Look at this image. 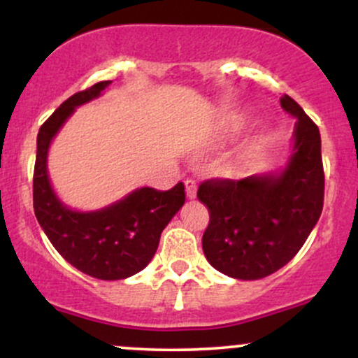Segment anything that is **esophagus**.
I'll list each match as a JSON object with an SVG mask.
<instances>
[{"label": "esophagus", "instance_id": "obj_1", "mask_svg": "<svg viewBox=\"0 0 358 358\" xmlns=\"http://www.w3.org/2000/svg\"><path fill=\"white\" fill-rule=\"evenodd\" d=\"M185 188H187L188 199H195V196H196V182H195V180L188 178L187 182H185Z\"/></svg>", "mask_w": 358, "mask_h": 358}]
</instances>
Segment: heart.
<instances>
[{
    "label": "heart",
    "instance_id": "obj_1",
    "mask_svg": "<svg viewBox=\"0 0 358 358\" xmlns=\"http://www.w3.org/2000/svg\"><path fill=\"white\" fill-rule=\"evenodd\" d=\"M231 122L234 127H242L248 122V116H244V114H236V116H232Z\"/></svg>",
    "mask_w": 358,
    "mask_h": 358
}]
</instances>
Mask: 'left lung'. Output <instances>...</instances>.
<instances>
[{
	"mask_svg": "<svg viewBox=\"0 0 358 358\" xmlns=\"http://www.w3.org/2000/svg\"><path fill=\"white\" fill-rule=\"evenodd\" d=\"M281 108L298 119L293 153L281 173L205 180L196 192L210 212L202 239L205 257L217 271L244 281L266 278L287 264L323 210L318 126L286 94Z\"/></svg>",
	"mask_w": 358,
	"mask_h": 358,
	"instance_id": "8db88e82",
	"label": "left lung"
}]
</instances>
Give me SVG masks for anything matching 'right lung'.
Wrapping results in <instances>:
<instances>
[{
    "mask_svg": "<svg viewBox=\"0 0 358 358\" xmlns=\"http://www.w3.org/2000/svg\"><path fill=\"white\" fill-rule=\"evenodd\" d=\"M110 84L102 80L73 94L43 122L36 138L34 210L48 241L73 268L89 276L114 281L145 269L153 259L159 236L185 203V185L171 190L139 188L97 212H76L57 199L47 175L52 138L77 106L96 99Z\"/></svg>",
    "mask_w": 358,
    "mask_h": 358,
    "instance_id": "right-lung-1",
    "label": "right lung"
}]
</instances>
